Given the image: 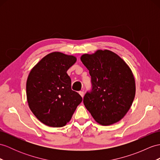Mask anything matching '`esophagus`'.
<instances>
[{"mask_svg":"<svg viewBox=\"0 0 160 160\" xmlns=\"http://www.w3.org/2000/svg\"><path fill=\"white\" fill-rule=\"evenodd\" d=\"M79 94L81 95V97H82V98H83V96H84V92H83V91L79 92Z\"/></svg>","mask_w":160,"mask_h":160,"instance_id":"obj_1","label":"esophagus"}]
</instances>
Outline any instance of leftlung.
<instances>
[{
    "instance_id": "1",
    "label": "left lung",
    "mask_w": 160,
    "mask_h": 160,
    "mask_svg": "<svg viewBox=\"0 0 160 160\" xmlns=\"http://www.w3.org/2000/svg\"><path fill=\"white\" fill-rule=\"evenodd\" d=\"M81 60L89 70L92 87L83 98L85 107L101 125L118 122L134 99L136 85L131 69L118 54L107 49L83 54Z\"/></svg>"
}]
</instances>
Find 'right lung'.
Masks as SVG:
<instances>
[{"label": "right lung", "instance_id": "right-lung-1", "mask_svg": "<svg viewBox=\"0 0 160 160\" xmlns=\"http://www.w3.org/2000/svg\"><path fill=\"white\" fill-rule=\"evenodd\" d=\"M76 61L73 56L52 52L42 58L29 73L26 81L28 106L46 126H64L83 100L71 89V79L67 73Z\"/></svg>", "mask_w": 160, "mask_h": 160}]
</instances>
